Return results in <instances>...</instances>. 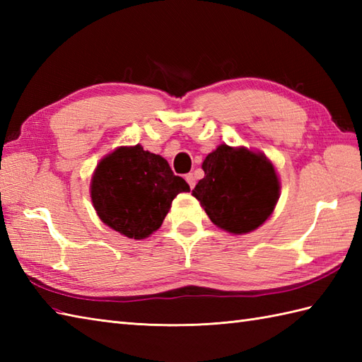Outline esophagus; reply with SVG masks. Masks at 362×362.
I'll list each match as a JSON object with an SVG mask.
<instances>
[{"mask_svg":"<svg viewBox=\"0 0 362 362\" xmlns=\"http://www.w3.org/2000/svg\"><path fill=\"white\" fill-rule=\"evenodd\" d=\"M185 180L188 182V185H189V188L193 189L194 188V185H196V177H194V174L193 173H189V174H187L185 175Z\"/></svg>","mask_w":362,"mask_h":362,"instance_id":"esophagus-1","label":"esophagus"}]
</instances>
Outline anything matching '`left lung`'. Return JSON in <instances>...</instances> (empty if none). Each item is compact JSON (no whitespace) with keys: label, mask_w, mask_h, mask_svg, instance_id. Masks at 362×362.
<instances>
[{"label":"left lung","mask_w":362,"mask_h":362,"mask_svg":"<svg viewBox=\"0 0 362 362\" xmlns=\"http://www.w3.org/2000/svg\"><path fill=\"white\" fill-rule=\"evenodd\" d=\"M205 177L193 189L213 224L241 235L258 228L279 201L280 183L263 153L218 146L202 163Z\"/></svg>","instance_id":"obj_1"}]
</instances>
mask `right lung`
<instances>
[{
  "instance_id": "obj_1",
  "label": "right lung",
  "mask_w": 362,
  "mask_h": 362,
  "mask_svg": "<svg viewBox=\"0 0 362 362\" xmlns=\"http://www.w3.org/2000/svg\"><path fill=\"white\" fill-rule=\"evenodd\" d=\"M91 201L104 224L132 240L160 228L174 197L189 185L168 161L140 144L118 148L99 161L91 179Z\"/></svg>"
}]
</instances>
